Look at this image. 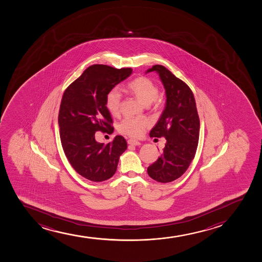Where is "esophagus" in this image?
Returning <instances> with one entry per match:
<instances>
[{
	"instance_id": "1",
	"label": "esophagus",
	"mask_w": 262,
	"mask_h": 262,
	"mask_svg": "<svg viewBox=\"0 0 262 262\" xmlns=\"http://www.w3.org/2000/svg\"><path fill=\"white\" fill-rule=\"evenodd\" d=\"M127 143L130 145H134V146H140V145L142 144L141 142L136 141V140H133V139H129L127 141Z\"/></svg>"
}]
</instances>
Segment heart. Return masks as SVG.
Returning a JSON list of instances; mask_svg holds the SVG:
<instances>
[{
	"label": "heart",
	"mask_w": 262,
	"mask_h": 262,
	"mask_svg": "<svg viewBox=\"0 0 262 262\" xmlns=\"http://www.w3.org/2000/svg\"><path fill=\"white\" fill-rule=\"evenodd\" d=\"M126 88L145 105H150L159 94L156 84L146 77L133 79L127 83ZM120 99L121 95L117 89H112L105 97V107L114 116L117 115L120 111ZM148 125V120L144 118H125L119 125V131L130 137H139Z\"/></svg>",
	"instance_id": "1"
}]
</instances>
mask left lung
Wrapping results in <instances>:
<instances>
[{
    "mask_svg": "<svg viewBox=\"0 0 262 262\" xmlns=\"http://www.w3.org/2000/svg\"><path fill=\"white\" fill-rule=\"evenodd\" d=\"M156 72L165 89V107L149 133L150 137L166 139L158 159L147 168V174L159 183L180 178L195 157L199 137V115L190 88L167 68L156 64L146 71Z\"/></svg>",
    "mask_w": 262,
    "mask_h": 262,
    "instance_id": "left-lung-1",
    "label": "left lung"
}]
</instances>
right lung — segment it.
<instances>
[{
    "instance_id": "right-lung-1",
    "label": "right lung",
    "mask_w": 262,
    "mask_h": 262,
    "mask_svg": "<svg viewBox=\"0 0 262 262\" xmlns=\"http://www.w3.org/2000/svg\"><path fill=\"white\" fill-rule=\"evenodd\" d=\"M132 72V68L94 64L63 93L58 114L62 147L72 168L88 180L103 182L111 178L127 147L120 136L106 145L99 143L95 132H114L105 97Z\"/></svg>"
}]
</instances>
